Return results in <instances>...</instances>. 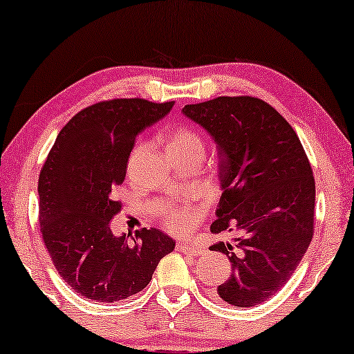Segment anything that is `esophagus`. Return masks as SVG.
Here are the masks:
<instances>
[{
    "label": "esophagus",
    "mask_w": 354,
    "mask_h": 354,
    "mask_svg": "<svg viewBox=\"0 0 354 354\" xmlns=\"http://www.w3.org/2000/svg\"><path fill=\"white\" fill-rule=\"evenodd\" d=\"M177 250L190 256H201L205 253V248L200 243H196V241H178Z\"/></svg>",
    "instance_id": "1"
}]
</instances>
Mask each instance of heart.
Returning a JSON list of instances; mask_svg holds the SVG:
<instances>
[{
	"label": "heart",
	"mask_w": 354,
	"mask_h": 354,
	"mask_svg": "<svg viewBox=\"0 0 354 354\" xmlns=\"http://www.w3.org/2000/svg\"><path fill=\"white\" fill-rule=\"evenodd\" d=\"M164 140H166V151L167 156H174V154H182V153H203L205 149V143L203 138L196 130H193L187 125H174L164 133ZM140 145L135 148L133 154L140 151ZM196 219V207L192 205H183V206H169L164 207L161 212V222L164 229L169 232H185L193 225V222Z\"/></svg>",
	"instance_id": "1"
}]
</instances>
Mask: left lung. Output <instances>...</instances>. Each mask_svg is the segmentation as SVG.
<instances>
[{"label":"left lung","mask_w":354,"mask_h":354,"mask_svg":"<svg viewBox=\"0 0 354 354\" xmlns=\"http://www.w3.org/2000/svg\"><path fill=\"white\" fill-rule=\"evenodd\" d=\"M183 114L211 133L219 149L222 196L211 232H240L227 254L232 275L217 287L239 308L266 301L288 282L314 234L316 183L297 132L256 96H217Z\"/></svg>","instance_id":"1"}]
</instances>
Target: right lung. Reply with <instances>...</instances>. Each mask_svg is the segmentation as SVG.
<instances>
[{
	"instance_id": "add662e5",
	"label": "right lung",
	"mask_w": 354,
	"mask_h": 354,
	"mask_svg": "<svg viewBox=\"0 0 354 354\" xmlns=\"http://www.w3.org/2000/svg\"><path fill=\"white\" fill-rule=\"evenodd\" d=\"M172 106L143 98L91 104L62 127L43 164L40 232L56 270L80 297L113 303L142 292L176 246L158 229L137 230L132 243L109 229L135 138Z\"/></svg>"
}]
</instances>
